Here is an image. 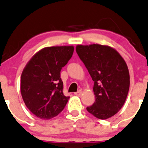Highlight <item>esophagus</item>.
Instances as JSON below:
<instances>
[{
	"mask_svg": "<svg viewBox=\"0 0 148 148\" xmlns=\"http://www.w3.org/2000/svg\"><path fill=\"white\" fill-rule=\"evenodd\" d=\"M75 95L78 96V97H81L82 95V90H78L77 92H75Z\"/></svg>",
	"mask_w": 148,
	"mask_h": 148,
	"instance_id": "34e87169",
	"label": "esophagus"
}]
</instances>
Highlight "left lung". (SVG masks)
Masks as SVG:
<instances>
[{"label":"left lung","mask_w":148,"mask_h":148,"mask_svg":"<svg viewBox=\"0 0 148 148\" xmlns=\"http://www.w3.org/2000/svg\"><path fill=\"white\" fill-rule=\"evenodd\" d=\"M75 49L94 82L95 101L87 110L99 119L110 118L121 110L128 93L126 62L116 49L108 45H78Z\"/></svg>","instance_id":"left-lung-1"}]
</instances>
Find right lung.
Here are the masks:
<instances>
[{
  "label": "right lung",
  "mask_w": 148,
  "mask_h": 148,
  "mask_svg": "<svg viewBox=\"0 0 148 148\" xmlns=\"http://www.w3.org/2000/svg\"><path fill=\"white\" fill-rule=\"evenodd\" d=\"M73 46L48 47L29 60L21 79L22 97L27 108L42 119L60 114L69 99L63 93L60 71L72 57Z\"/></svg>",
  "instance_id": "1"
}]
</instances>
